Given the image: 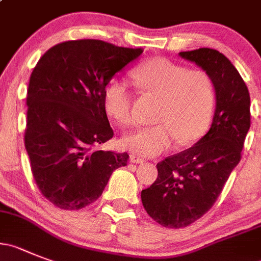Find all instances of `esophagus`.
I'll return each instance as SVG.
<instances>
[{
	"label": "esophagus",
	"mask_w": 261,
	"mask_h": 261,
	"mask_svg": "<svg viewBox=\"0 0 261 261\" xmlns=\"http://www.w3.org/2000/svg\"><path fill=\"white\" fill-rule=\"evenodd\" d=\"M130 161L133 162V164H143V162H144V158H142L140 155L131 154L130 155Z\"/></svg>",
	"instance_id": "obj_1"
}]
</instances>
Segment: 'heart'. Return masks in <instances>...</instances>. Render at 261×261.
<instances>
[{
    "label": "heart",
    "instance_id": "1",
    "mask_svg": "<svg viewBox=\"0 0 261 261\" xmlns=\"http://www.w3.org/2000/svg\"><path fill=\"white\" fill-rule=\"evenodd\" d=\"M134 77L149 94L161 99L155 113L157 125L140 127L121 139L125 149L154 157L166 152L176 140L186 147L206 134L211 123L215 91L210 75L189 70L165 58H154L134 70ZM103 103L107 113L119 126L133 125L131 94L127 85L113 79L106 85Z\"/></svg>",
    "mask_w": 261,
    "mask_h": 261
}]
</instances>
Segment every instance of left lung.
I'll list each match as a JSON object with an SVG mask.
<instances>
[{"label":"left lung","instance_id":"8db88e82","mask_svg":"<svg viewBox=\"0 0 261 261\" xmlns=\"http://www.w3.org/2000/svg\"><path fill=\"white\" fill-rule=\"evenodd\" d=\"M179 57L210 75L216 106L206 135L160 162L155 181L142 191L148 215L166 228H184L213 207L241 161L250 128V94L230 60L207 47L182 51Z\"/></svg>","mask_w":261,"mask_h":261}]
</instances>
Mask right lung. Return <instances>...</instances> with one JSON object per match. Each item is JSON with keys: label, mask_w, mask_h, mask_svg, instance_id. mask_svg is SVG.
I'll return each instance as SVG.
<instances>
[{"label": "right lung", "mask_w": 261, "mask_h": 261, "mask_svg": "<svg viewBox=\"0 0 261 261\" xmlns=\"http://www.w3.org/2000/svg\"><path fill=\"white\" fill-rule=\"evenodd\" d=\"M143 48L99 40L67 41L38 60L27 94L24 143L41 193L57 207L80 210L96 201L127 153L94 147L113 136L103 91Z\"/></svg>", "instance_id": "add662e5"}]
</instances>
